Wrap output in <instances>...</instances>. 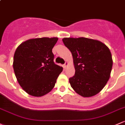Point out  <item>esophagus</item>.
<instances>
[{"label":"esophagus","instance_id":"obj_1","mask_svg":"<svg viewBox=\"0 0 125 125\" xmlns=\"http://www.w3.org/2000/svg\"><path fill=\"white\" fill-rule=\"evenodd\" d=\"M68 63L67 62H65V63L64 64V65H63V67L65 68H66V67H67V66H68Z\"/></svg>","mask_w":125,"mask_h":125}]
</instances>
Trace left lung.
<instances>
[{"label": "left lung", "instance_id": "obj_1", "mask_svg": "<svg viewBox=\"0 0 125 125\" xmlns=\"http://www.w3.org/2000/svg\"><path fill=\"white\" fill-rule=\"evenodd\" d=\"M71 52L75 73L69 79L71 87L83 97H91L102 90L110 78L113 59L105 44L95 39L64 38Z\"/></svg>", "mask_w": 125, "mask_h": 125}]
</instances>
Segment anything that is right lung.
<instances>
[{
	"instance_id": "obj_1",
	"label": "right lung",
	"mask_w": 125,
	"mask_h": 125,
	"mask_svg": "<svg viewBox=\"0 0 125 125\" xmlns=\"http://www.w3.org/2000/svg\"><path fill=\"white\" fill-rule=\"evenodd\" d=\"M58 38L30 39L17 48L13 68L22 89L30 95L41 97L53 89L63 68L54 63L52 49Z\"/></svg>"
}]
</instances>
